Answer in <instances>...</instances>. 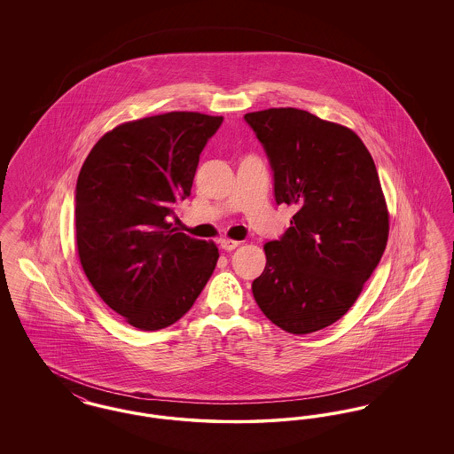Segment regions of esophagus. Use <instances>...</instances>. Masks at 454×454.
<instances>
[{
    "mask_svg": "<svg viewBox=\"0 0 454 454\" xmlns=\"http://www.w3.org/2000/svg\"><path fill=\"white\" fill-rule=\"evenodd\" d=\"M238 245H239V241H237V239H230V238H224V239H221V248H223V250H226V252H231V250H235Z\"/></svg>",
    "mask_w": 454,
    "mask_h": 454,
    "instance_id": "obj_1",
    "label": "esophagus"
}]
</instances>
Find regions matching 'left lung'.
I'll use <instances>...</instances> for the list:
<instances>
[{
  "instance_id": "obj_1",
  "label": "left lung",
  "mask_w": 454,
  "mask_h": 454,
  "mask_svg": "<svg viewBox=\"0 0 454 454\" xmlns=\"http://www.w3.org/2000/svg\"><path fill=\"white\" fill-rule=\"evenodd\" d=\"M274 172L278 204L298 207L252 284L262 313L296 335L335 324L359 298L388 241L376 165L354 130L300 108L245 114Z\"/></svg>"
}]
</instances>
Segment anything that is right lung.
<instances>
[{"instance_id":"1","label":"right lung","mask_w":454,"mask_h":454,"mask_svg":"<svg viewBox=\"0 0 454 454\" xmlns=\"http://www.w3.org/2000/svg\"><path fill=\"white\" fill-rule=\"evenodd\" d=\"M221 122L168 112L121 124L98 139L78 175L82 267L106 304L139 330L180 320L216 267V245L168 219L191 195L199 156Z\"/></svg>"}]
</instances>
